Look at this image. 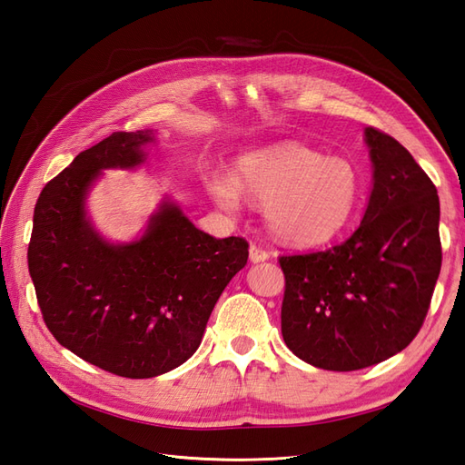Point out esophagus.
Returning a JSON list of instances; mask_svg holds the SVG:
<instances>
[{"label": "esophagus", "mask_w": 465, "mask_h": 465, "mask_svg": "<svg viewBox=\"0 0 465 465\" xmlns=\"http://www.w3.org/2000/svg\"><path fill=\"white\" fill-rule=\"evenodd\" d=\"M267 260H270V252H265L254 244L250 246V262L252 263H260V262H267Z\"/></svg>", "instance_id": "esophagus-1"}]
</instances>
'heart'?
Here are the masks:
<instances>
[{
    "label": "heart",
    "instance_id": "obj_1",
    "mask_svg": "<svg viewBox=\"0 0 465 465\" xmlns=\"http://www.w3.org/2000/svg\"><path fill=\"white\" fill-rule=\"evenodd\" d=\"M209 193L224 211H236L242 193L265 205V224L279 242L312 248L331 242L355 219L362 178L353 161L299 143L246 153L236 178L211 174Z\"/></svg>",
    "mask_w": 465,
    "mask_h": 465
}]
</instances>
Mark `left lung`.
<instances>
[{"label": "left lung", "mask_w": 465, "mask_h": 465, "mask_svg": "<svg viewBox=\"0 0 465 465\" xmlns=\"http://www.w3.org/2000/svg\"><path fill=\"white\" fill-rule=\"evenodd\" d=\"M372 190L359 229L340 246L279 260L281 333L304 362L359 371L393 357L423 326L442 250L440 202L411 153L364 130Z\"/></svg>", "instance_id": "obj_1"}]
</instances>
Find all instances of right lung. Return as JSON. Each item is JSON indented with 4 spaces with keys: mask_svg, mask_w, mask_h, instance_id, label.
Listing matches in <instances>:
<instances>
[{
    "mask_svg": "<svg viewBox=\"0 0 465 465\" xmlns=\"http://www.w3.org/2000/svg\"><path fill=\"white\" fill-rule=\"evenodd\" d=\"M157 132H114L79 153L35 207L29 272L52 335L83 361L125 378H153L198 351L207 320L248 260L244 238L200 231L163 195L143 231L114 242L89 215L104 171H135Z\"/></svg>",
    "mask_w": 465,
    "mask_h": 465,
    "instance_id": "add662e5",
    "label": "right lung"
}]
</instances>
